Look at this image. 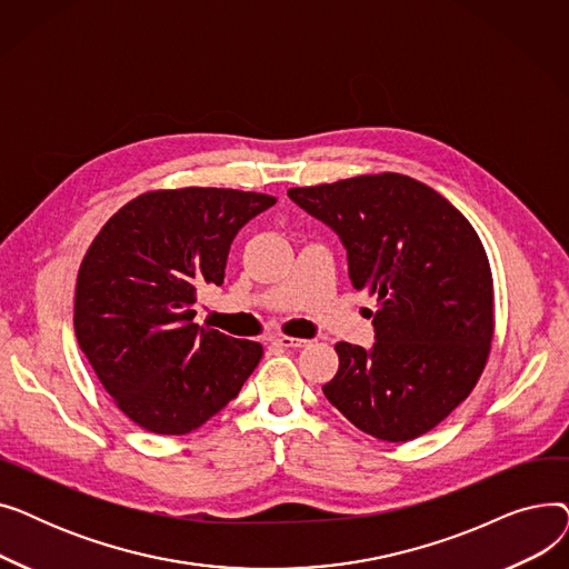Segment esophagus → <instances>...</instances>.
Instances as JSON below:
<instances>
[{
	"mask_svg": "<svg viewBox=\"0 0 569 569\" xmlns=\"http://www.w3.org/2000/svg\"><path fill=\"white\" fill-rule=\"evenodd\" d=\"M274 346H281V348H305L309 346L307 339H297V337H279L274 339Z\"/></svg>",
	"mask_w": 569,
	"mask_h": 569,
	"instance_id": "obj_1",
	"label": "esophagus"
}]
</instances>
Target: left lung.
<instances>
[{
	"instance_id": "8db88e82",
	"label": "left lung",
	"mask_w": 569,
	"mask_h": 569,
	"mask_svg": "<svg viewBox=\"0 0 569 569\" xmlns=\"http://www.w3.org/2000/svg\"><path fill=\"white\" fill-rule=\"evenodd\" d=\"M288 196L341 237L352 286L378 302L373 348L339 341L325 397L378 440L425 436L472 392L491 352L493 277L480 234L450 200L399 172Z\"/></svg>"
}]
</instances>
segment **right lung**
Returning a JSON list of instances; mask_svg holds the SVG:
<instances>
[{
  "instance_id": "add662e5",
  "label": "right lung",
  "mask_w": 569,
  "mask_h": 569,
  "mask_svg": "<svg viewBox=\"0 0 569 569\" xmlns=\"http://www.w3.org/2000/svg\"><path fill=\"white\" fill-rule=\"evenodd\" d=\"M274 196L187 187L127 202L89 244L73 327L103 390L144 431L184 436L242 390L256 341L193 322L198 290L221 286L234 234Z\"/></svg>"
}]
</instances>
